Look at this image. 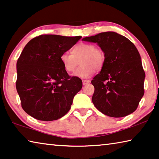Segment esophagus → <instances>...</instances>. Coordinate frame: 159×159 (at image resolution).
<instances>
[{
	"mask_svg": "<svg viewBox=\"0 0 159 159\" xmlns=\"http://www.w3.org/2000/svg\"><path fill=\"white\" fill-rule=\"evenodd\" d=\"M90 83V80H83V85H89Z\"/></svg>",
	"mask_w": 159,
	"mask_h": 159,
	"instance_id": "34e87169",
	"label": "esophagus"
}]
</instances>
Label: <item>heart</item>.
Returning <instances> with one entry per match:
<instances>
[{"mask_svg":"<svg viewBox=\"0 0 159 159\" xmlns=\"http://www.w3.org/2000/svg\"><path fill=\"white\" fill-rule=\"evenodd\" d=\"M105 55L100 48L90 43H80L71 49V54L63 53L60 61L67 72L74 71L79 64H81L74 75L80 79H87L94 74L95 69H100L105 63Z\"/></svg>","mask_w":159,"mask_h":159,"instance_id":"heart-1","label":"heart"}]
</instances>
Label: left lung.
I'll use <instances>...</instances> for the list:
<instances>
[{
	"label": "left lung",
	"instance_id": "obj_1",
	"mask_svg": "<svg viewBox=\"0 0 159 159\" xmlns=\"http://www.w3.org/2000/svg\"><path fill=\"white\" fill-rule=\"evenodd\" d=\"M82 40L97 43L105 55L101 70L91 80L95 88L92 97L95 107L112 117L134 112L144 93L145 79L134 44L115 32H101Z\"/></svg>",
	"mask_w": 159,
	"mask_h": 159
}]
</instances>
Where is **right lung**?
Masks as SVG:
<instances>
[{"label":"right lung","instance_id":"1","mask_svg":"<svg viewBox=\"0 0 159 159\" xmlns=\"http://www.w3.org/2000/svg\"><path fill=\"white\" fill-rule=\"evenodd\" d=\"M80 38L43 34L24 47L17 61L16 89L22 109L31 117L53 121L69 111L82 80L69 76L60 57Z\"/></svg>","mask_w":159,"mask_h":159}]
</instances>
